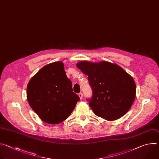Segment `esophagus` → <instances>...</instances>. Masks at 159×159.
Returning <instances> with one entry per match:
<instances>
[{
  "instance_id": "1",
  "label": "esophagus",
  "mask_w": 159,
  "mask_h": 159,
  "mask_svg": "<svg viewBox=\"0 0 159 159\" xmlns=\"http://www.w3.org/2000/svg\"><path fill=\"white\" fill-rule=\"evenodd\" d=\"M78 96H79V97L80 98V99L81 100V99L83 98V93H80L78 94Z\"/></svg>"
}]
</instances>
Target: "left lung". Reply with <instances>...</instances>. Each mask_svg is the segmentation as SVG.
Wrapping results in <instances>:
<instances>
[{
	"label": "left lung",
	"mask_w": 159,
	"mask_h": 159,
	"mask_svg": "<svg viewBox=\"0 0 159 159\" xmlns=\"http://www.w3.org/2000/svg\"><path fill=\"white\" fill-rule=\"evenodd\" d=\"M76 66L88 76L93 95L87 100L95 115L113 121L130 110L135 98L136 85L123 68L107 61H83Z\"/></svg>",
	"instance_id": "1"
}]
</instances>
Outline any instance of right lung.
Listing matches in <instances>:
<instances>
[{
    "label": "right lung",
    "mask_w": 159,
    "mask_h": 159,
    "mask_svg": "<svg viewBox=\"0 0 159 159\" xmlns=\"http://www.w3.org/2000/svg\"><path fill=\"white\" fill-rule=\"evenodd\" d=\"M27 99L39 117L49 124L68 118L80 100L73 91L72 83L61 61L44 66L30 79Z\"/></svg>",
    "instance_id": "add662e5"
}]
</instances>
